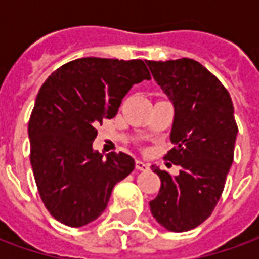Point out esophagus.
<instances>
[{
    "label": "esophagus",
    "instance_id": "1",
    "mask_svg": "<svg viewBox=\"0 0 259 259\" xmlns=\"http://www.w3.org/2000/svg\"><path fill=\"white\" fill-rule=\"evenodd\" d=\"M136 169H137V170H148L150 166H148V163L143 162L140 159H137V161H136Z\"/></svg>",
    "mask_w": 259,
    "mask_h": 259
}]
</instances>
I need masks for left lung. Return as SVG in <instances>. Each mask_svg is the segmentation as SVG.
Wrapping results in <instances>:
<instances>
[{
	"mask_svg": "<svg viewBox=\"0 0 259 259\" xmlns=\"http://www.w3.org/2000/svg\"><path fill=\"white\" fill-rule=\"evenodd\" d=\"M147 65L175 105V147L163 159L180 166L178 176L152 168L162 185L150 208L165 229L187 232L211 217L225 189L239 132L233 102L217 76L194 59Z\"/></svg>",
	"mask_w": 259,
	"mask_h": 259,
	"instance_id": "8db88e82",
	"label": "left lung"
}]
</instances>
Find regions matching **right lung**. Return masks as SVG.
Segmentation results:
<instances>
[{"instance_id":"right-lung-1","label":"right lung","mask_w":259,"mask_h":259,"mask_svg":"<svg viewBox=\"0 0 259 259\" xmlns=\"http://www.w3.org/2000/svg\"><path fill=\"white\" fill-rule=\"evenodd\" d=\"M144 61L79 58L51 73L29 119L30 162L37 190L58 222L80 228L101 215L113 186L135 159L93 151L97 126L112 119L129 90L150 80Z\"/></svg>"}]
</instances>
